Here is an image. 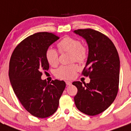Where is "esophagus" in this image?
Wrapping results in <instances>:
<instances>
[{
  "instance_id": "34e87169",
  "label": "esophagus",
  "mask_w": 131,
  "mask_h": 131,
  "mask_svg": "<svg viewBox=\"0 0 131 131\" xmlns=\"http://www.w3.org/2000/svg\"><path fill=\"white\" fill-rule=\"evenodd\" d=\"M66 84L68 86H69V85H71V82L70 81H66Z\"/></svg>"
}]
</instances>
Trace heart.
I'll return each mask as SVG.
<instances>
[{"mask_svg": "<svg viewBox=\"0 0 131 131\" xmlns=\"http://www.w3.org/2000/svg\"><path fill=\"white\" fill-rule=\"evenodd\" d=\"M58 47L61 52H68L71 53V60L72 62L75 61L79 63H84L87 59V49L76 39L69 37L63 38L58 42ZM45 56L48 63L52 66H56L58 63V52L52 47H50L47 50ZM77 70L78 66L76 64L62 66L56 70L55 75L59 78L69 79L74 77Z\"/></svg>", "mask_w": 131, "mask_h": 131, "instance_id": "obj_1", "label": "heart"}]
</instances>
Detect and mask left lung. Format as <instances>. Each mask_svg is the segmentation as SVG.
Listing matches in <instances>:
<instances>
[{
	"mask_svg": "<svg viewBox=\"0 0 131 131\" xmlns=\"http://www.w3.org/2000/svg\"><path fill=\"white\" fill-rule=\"evenodd\" d=\"M86 40L89 48L87 60L83 75L89 76V83L74 81L77 88L74 97L80 112L96 115L105 111L114 101L117 94L119 82L120 60L112 40L102 33L91 29L73 31Z\"/></svg>",
	"mask_w": 131,
	"mask_h": 131,
	"instance_id": "obj_1",
	"label": "left lung"
}]
</instances>
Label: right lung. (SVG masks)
Returning a JSON list of instances; mask_svg holds the SVG:
<instances>
[{"label":"right lung","mask_w":131,"mask_h":131,"mask_svg":"<svg viewBox=\"0 0 131 131\" xmlns=\"http://www.w3.org/2000/svg\"><path fill=\"white\" fill-rule=\"evenodd\" d=\"M59 37L52 33H37L16 47L9 65V78L18 100L31 115L46 118L57 110L66 83L56 79L50 83L41 79L49 69L46 51Z\"/></svg>","instance_id":"1"}]
</instances>
